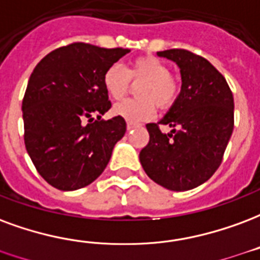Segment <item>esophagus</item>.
Returning a JSON list of instances; mask_svg holds the SVG:
<instances>
[{
	"label": "esophagus",
	"mask_w": 260,
	"mask_h": 260,
	"mask_svg": "<svg viewBox=\"0 0 260 260\" xmlns=\"http://www.w3.org/2000/svg\"><path fill=\"white\" fill-rule=\"evenodd\" d=\"M138 126H139L138 124H134V122H128V124H126V129H128V131L135 129V128H138Z\"/></svg>",
	"instance_id": "esophagus-1"
}]
</instances>
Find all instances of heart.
<instances>
[{
    "mask_svg": "<svg viewBox=\"0 0 260 260\" xmlns=\"http://www.w3.org/2000/svg\"><path fill=\"white\" fill-rule=\"evenodd\" d=\"M131 80L142 81L136 88L139 98L126 99L113 107V113L129 122L149 120L155 106L165 110L174 105L180 91L179 81L169 74L168 64L155 56H140L131 61L129 67L113 64L106 70L103 85L110 98H124L131 86Z\"/></svg>",
    "mask_w": 260,
    "mask_h": 260,
    "instance_id": "obj_1",
    "label": "heart"
}]
</instances>
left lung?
<instances>
[{
  "instance_id": "obj_1",
  "label": "left lung",
  "mask_w": 260,
  "mask_h": 260,
  "mask_svg": "<svg viewBox=\"0 0 260 260\" xmlns=\"http://www.w3.org/2000/svg\"><path fill=\"white\" fill-rule=\"evenodd\" d=\"M180 69V93L157 124H147L150 140L139 154L151 180L172 191L207 182L222 162L234 128V101L224 77L207 59L186 49L157 52ZM158 124H169V134Z\"/></svg>"
}]
</instances>
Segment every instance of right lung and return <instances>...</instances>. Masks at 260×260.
Here are the masks:
<instances>
[{
    "instance_id": "1",
    "label": "right lung",
    "mask_w": 260,
    "mask_h": 260,
    "mask_svg": "<svg viewBox=\"0 0 260 260\" xmlns=\"http://www.w3.org/2000/svg\"><path fill=\"white\" fill-rule=\"evenodd\" d=\"M129 52L76 42L48 53L32 70L22 103L24 145L53 187H85L109 164L126 122L118 115L101 120L111 107L103 76Z\"/></svg>"
}]
</instances>
